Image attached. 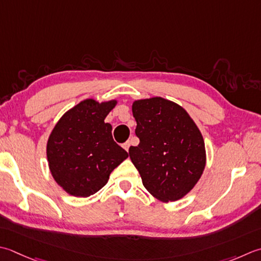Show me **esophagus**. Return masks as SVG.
<instances>
[{"mask_svg":"<svg viewBox=\"0 0 261 261\" xmlns=\"http://www.w3.org/2000/svg\"><path fill=\"white\" fill-rule=\"evenodd\" d=\"M122 147L124 148V149L126 150V151H129V147H130V141H126V142H124L123 145H122Z\"/></svg>","mask_w":261,"mask_h":261,"instance_id":"obj_1","label":"esophagus"}]
</instances>
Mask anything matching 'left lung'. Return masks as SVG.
Masks as SVG:
<instances>
[{"label":"left lung","mask_w":261,"mask_h":261,"mask_svg":"<svg viewBox=\"0 0 261 261\" xmlns=\"http://www.w3.org/2000/svg\"><path fill=\"white\" fill-rule=\"evenodd\" d=\"M132 114L140 142L129 155L142 185L163 202L183 198L205 170L200 130L183 107L162 97L134 101Z\"/></svg>","instance_id":"obj_1"}]
</instances>
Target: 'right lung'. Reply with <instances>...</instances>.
Instances as JSON below:
<instances>
[{"instance_id": "1", "label": "right lung", "mask_w": 261, "mask_h": 261, "mask_svg": "<svg viewBox=\"0 0 261 261\" xmlns=\"http://www.w3.org/2000/svg\"><path fill=\"white\" fill-rule=\"evenodd\" d=\"M117 101H80L59 120L46 147L54 180L71 196L89 197L99 191L127 152L113 140L105 117Z\"/></svg>"}]
</instances>
